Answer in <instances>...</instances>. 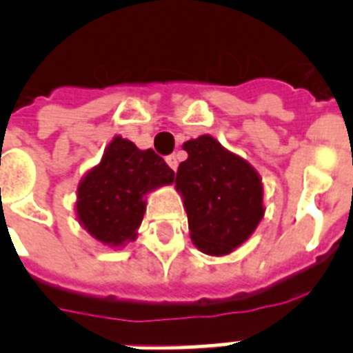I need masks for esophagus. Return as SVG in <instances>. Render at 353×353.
Returning <instances> with one entry per match:
<instances>
[{"label":"esophagus","instance_id":"1","mask_svg":"<svg viewBox=\"0 0 353 353\" xmlns=\"http://www.w3.org/2000/svg\"><path fill=\"white\" fill-rule=\"evenodd\" d=\"M166 163H168V166H170L172 170L176 172L177 170V165H179V155H176V154L168 155V157H166Z\"/></svg>","mask_w":353,"mask_h":353}]
</instances>
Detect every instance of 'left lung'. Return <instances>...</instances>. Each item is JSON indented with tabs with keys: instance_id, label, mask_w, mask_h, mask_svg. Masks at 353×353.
<instances>
[{
	"instance_id": "8db88e82",
	"label": "left lung",
	"mask_w": 353,
	"mask_h": 353,
	"mask_svg": "<svg viewBox=\"0 0 353 353\" xmlns=\"http://www.w3.org/2000/svg\"><path fill=\"white\" fill-rule=\"evenodd\" d=\"M183 150L188 157L177 168L176 188L190 238L205 254L225 256L249 240L263 218L262 177L212 135L190 139Z\"/></svg>"
}]
</instances>
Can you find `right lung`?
I'll return each mask as SVG.
<instances>
[{"mask_svg":"<svg viewBox=\"0 0 353 353\" xmlns=\"http://www.w3.org/2000/svg\"><path fill=\"white\" fill-rule=\"evenodd\" d=\"M174 176L154 150L115 135L101 163L80 179L74 203L79 223L104 245L122 247L137 238L146 194L172 185Z\"/></svg>","mask_w":353,"mask_h":353,"instance_id":"add662e5","label":"right lung"}]
</instances>
